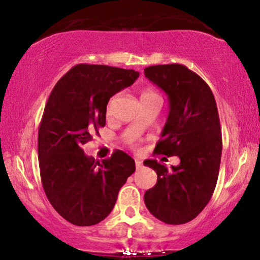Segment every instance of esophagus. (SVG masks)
Wrapping results in <instances>:
<instances>
[{
  "label": "esophagus",
  "mask_w": 260,
  "mask_h": 260,
  "mask_svg": "<svg viewBox=\"0 0 260 260\" xmlns=\"http://www.w3.org/2000/svg\"><path fill=\"white\" fill-rule=\"evenodd\" d=\"M142 167H143V163H142V160L136 159V168H137L138 171H139V169H141Z\"/></svg>",
  "instance_id": "obj_1"
}]
</instances>
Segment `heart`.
Segmentation results:
<instances>
[{"label":"heart","instance_id":"heart-1","mask_svg":"<svg viewBox=\"0 0 260 260\" xmlns=\"http://www.w3.org/2000/svg\"><path fill=\"white\" fill-rule=\"evenodd\" d=\"M148 100H160V95L152 88H144L143 91L141 92V101H148ZM137 127H141V123H138Z\"/></svg>","mask_w":260,"mask_h":260}]
</instances>
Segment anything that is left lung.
Returning a JSON list of instances; mask_svg holds the SVG:
<instances>
[{
    "instance_id": "obj_1",
    "label": "left lung",
    "mask_w": 260,
    "mask_h": 260,
    "mask_svg": "<svg viewBox=\"0 0 260 260\" xmlns=\"http://www.w3.org/2000/svg\"><path fill=\"white\" fill-rule=\"evenodd\" d=\"M144 75L169 100L168 118L153 153L180 159L171 169L157 159L144 160L158 176L144 193V203L157 219L184 224L204 209L217 184L222 157L217 103L208 84L183 64L149 66Z\"/></svg>"
}]
</instances>
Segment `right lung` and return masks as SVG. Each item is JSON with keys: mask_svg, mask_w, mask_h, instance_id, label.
<instances>
[{"mask_svg": "<svg viewBox=\"0 0 260 260\" xmlns=\"http://www.w3.org/2000/svg\"><path fill=\"white\" fill-rule=\"evenodd\" d=\"M139 77L133 70L77 64L52 89L38 128V163L46 196L67 222L87 226L112 212L135 159L114 151L102 162L82 146L106 125L109 98Z\"/></svg>", "mask_w": 260, "mask_h": 260, "instance_id": "add662e5", "label": "right lung"}]
</instances>
